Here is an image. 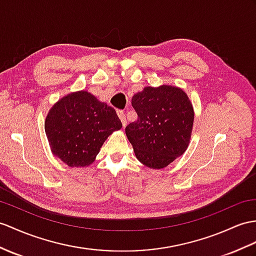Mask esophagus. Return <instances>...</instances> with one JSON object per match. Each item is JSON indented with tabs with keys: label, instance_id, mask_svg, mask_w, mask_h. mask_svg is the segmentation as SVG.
<instances>
[{
	"label": "esophagus",
	"instance_id": "34e87169",
	"mask_svg": "<svg viewBox=\"0 0 256 256\" xmlns=\"http://www.w3.org/2000/svg\"><path fill=\"white\" fill-rule=\"evenodd\" d=\"M117 114H118V117L120 118V120H122V126L124 127L127 124V120H126V115H124V113L122 110H118L117 112Z\"/></svg>",
	"mask_w": 256,
	"mask_h": 256
}]
</instances>
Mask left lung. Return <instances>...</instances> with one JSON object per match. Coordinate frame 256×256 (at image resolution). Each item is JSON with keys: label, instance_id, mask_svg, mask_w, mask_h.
Segmentation results:
<instances>
[{"label": "left lung", "instance_id": "left-lung-1", "mask_svg": "<svg viewBox=\"0 0 256 256\" xmlns=\"http://www.w3.org/2000/svg\"><path fill=\"white\" fill-rule=\"evenodd\" d=\"M138 120L126 127L136 158L160 170L182 155L191 139L194 112L186 92L177 86H146L132 96Z\"/></svg>", "mask_w": 256, "mask_h": 256}]
</instances>
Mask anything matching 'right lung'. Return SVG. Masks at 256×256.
<instances>
[{
	"label": "right lung",
	"instance_id": "add662e5",
	"mask_svg": "<svg viewBox=\"0 0 256 256\" xmlns=\"http://www.w3.org/2000/svg\"><path fill=\"white\" fill-rule=\"evenodd\" d=\"M122 127L116 110L86 91L62 98L44 122L52 153L70 167L91 165L108 136Z\"/></svg>",
	"mask_w": 256,
	"mask_h": 256
}]
</instances>
